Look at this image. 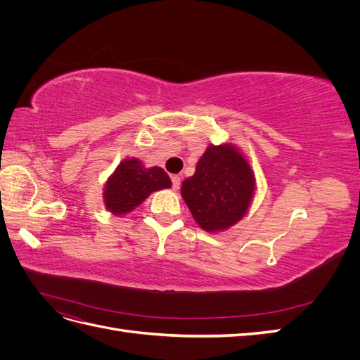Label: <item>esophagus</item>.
<instances>
[{
	"label": "esophagus",
	"mask_w": 360,
	"mask_h": 360,
	"mask_svg": "<svg viewBox=\"0 0 360 360\" xmlns=\"http://www.w3.org/2000/svg\"><path fill=\"white\" fill-rule=\"evenodd\" d=\"M171 181H172V189L174 191H179V188H180V177L179 176H172Z\"/></svg>",
	"instance_id": "1"
}]
</instances>
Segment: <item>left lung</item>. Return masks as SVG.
I'll list each match as a JSON object with an SVG mask.
<instances>
[{
	"mask_svg": "<svg viewBox=\"0 0 360 360\" xmlns=\"http://www.w3.org/2000/svg\"><path fill=\"white\" fill-rule=\"evenodd\" d=\"M255 193V176L233 144H210L192 177L181 183V197L202 230L224 231L246 214Z\"/></svg>",
	"mask_w": 360,
	"mask_h": 360,
	"instance_id": "obj_1",
	"label": "left lung"
}]
</instances>
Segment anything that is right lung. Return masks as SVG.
<instances>
[{
  "mask_svg": "<svg viewBox=\"0 0 360 360\" xmlns=\"http://www.w3.org/2000/svg\"><path fill=\"white\" fill-rule=\"evenodd\" d=\"M171 179L160 167L146 168L136 158L124 159L106 180L103 202L112 214L132 212L146 198L160 189L171 188Z\"/></svg>",
  "mask_w": 360,
  "mask_h": 360,
  "instance_id": "obj_1",
  "label": "right lung"
}]
</instances>
